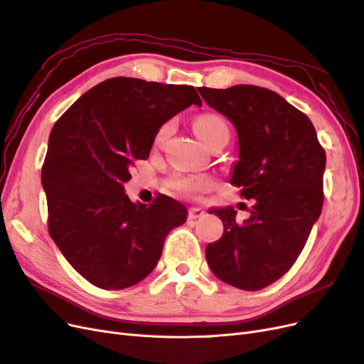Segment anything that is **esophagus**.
Instances as JSON below:
<instances>
[{
	"label": "esophagus",
	"instance_id": "34e87169",
	"mask_svg": "<svg viewBox=\"0 0 364 364\" xmlns=\"http://www.w3.org/2000/svg\"><path fill=\"white\" fill-rule=\"evenodd\" d=\"M205 215V211L202 208H190L188 211V218L190 220H196V218H200Z\"/></svg>",
	"mask_w": 364,
	"mask_h": 364
}]
</instances>
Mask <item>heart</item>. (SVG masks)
<instances>
[{
    "instance_id": "b5f03b06",
    "label": "heart",
    "mask_w": 364,
    "mask_h": 364,
    "mask_svg": "<svg viewBox=\"0 0 364 364\" xmlns=\"http://www.w3.org/2000/svg\"><path fill=\"white\" fill-rule=\"evenodd\" d=\"M193 129H194V134L206 144V142L213 136H215L220 130L228 129V126L223 121V118H220L218 115L203 114L194 121ZM167 132H168V127H162L158 134V141H161L165 135H167ZM174 186L179 191L190 194L208 186V181L206 179H176Z\"/></svg>"
}]
</instances>
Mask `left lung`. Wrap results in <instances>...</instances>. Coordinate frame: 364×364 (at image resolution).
Segmentation results:
<instances>
[{
    "label": "left lung",
    "instance_id": "8db88e82",
    "mask_svg": "<svg viewBox=\"0 0 364 364\" xmlns=\"http://www.w3.org/2000/svg\"><path fill=\"white\" fill-rule=\"evenodd\" d=\"M197 91L234 124L238 161L229 181L255 200L241 223L232 206L209 209L225 229L206 246L208 266L232 287L266 289L290 270L322 213L325 150L310 118L266 87Z\"/></svg>",
    "mask_w": 364,
    "mask_h": 364
}]
</instances>
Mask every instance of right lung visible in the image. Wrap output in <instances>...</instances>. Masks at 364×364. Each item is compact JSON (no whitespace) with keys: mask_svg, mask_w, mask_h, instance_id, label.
I'll list each match as a JSON object with an SVG mask.
<instances>
[{"mask_svg":"<svg viewBox=\"0 0 364 364\" xmlns=\"http://www.w3.org/2000/svg\"><path fill=\"white\" fill-rule=\"evenodd\" d=\"M191 105L193 86L114 77L91 87L54 124L42 186L48 232L71 266L105 290L151 273L168 232L188 209L168 196L146 206L124 193L135 161L147 159L162 124Z\"/></svg>","mask_w":364,"mask_h":364,"instance_id":"obj_1","label":"right lung"}]
</instances>
